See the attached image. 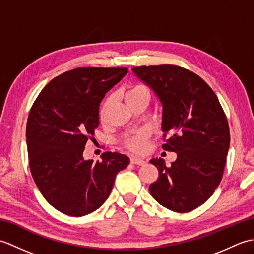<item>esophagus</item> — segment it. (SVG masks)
Listing matches in <instances>:
<instances>
[{"label": "esophagus", "mask_w": 254, "mask_h": 254, "mask_svg": "<svg viewBox=\"0 0 254 254\" xmlns=\"http://www.w3.org/2000/svg\"><path fill=\"white\" fill-rule=\"evenodd\" d=\"M131 163L134 165H139V166H143L146 164V161L141 159V158H137V157H132L131 158Z\"/></svg>", "instance_id": "obj_1"}]
</instances>
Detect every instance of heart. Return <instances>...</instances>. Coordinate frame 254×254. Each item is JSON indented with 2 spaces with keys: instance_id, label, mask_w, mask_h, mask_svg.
Masks as SVG:
<instances>
[{
  "instance_id": "1",
  "label": "heart",
  "mask_w": 254,
  "mask_h": 254,
  "mask_svg": "<svg viewBox=\"0 0 254 254\" xmlns=\"http://www.w3.org/2000/svg\"><path fill=\"white\" fill-rule=\"evenodd\" d=\"M139 93H145V94L149 95V91L147 90V88H145L144 86H142V85H136V86H134V87H132L126 94V99H127L128 97H131L132 95L139 94ZM146 137H147L146 134L141 133V134H138L137 136L127 138V147L132 149V150H134V152H136V153L143 152L145 147H146Z\"/></svg>"
}]
</instances>
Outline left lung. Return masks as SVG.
Instances as JSON below:
<instances>
[{"label":"left lung","mask_w":254,"mask_h":254,"mask_svg":"<svg viewBox=\"0 0 254 254\" xmlns=\"http://www.w3.org/2000/svg\"><path fill=\"white\" fill-rule=\"evenodd\" d=\"M132 69L163 104V148L177 153L169 167L163 158L150 160L159 176L149 192L170 210L191 212L222 181L230 144L227 118L213 89L195 73L171 64Z\"/></svg>","instance_id":"1"}]
</instances>
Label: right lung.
Wrapping results in <instances>:
<instances>
[{
  "mask_svg": "<svg viewBox=\"0 0 254 254\" xmlns=\"http://www.w3.org/2000/svg\"><path fill=\"white\" fill-rule=\"evenodd\" d=\"M127 73V67L71 69L46 85L31 106L26 138L32 178L48 203L68 216L99 208L118 172L130 164L111 152L96 163L83 158L99 126L101 100Z\"/></svg>",
  "mask_w": 254,
  "mask_h": 254,
  "instance_id": "add662e5",
  "label": "right lung"
}]
</instances>
